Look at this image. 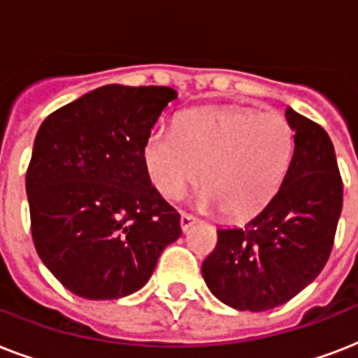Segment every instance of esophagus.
Returning <instances> with one entry per match:
<instances>
[{
    "label": "esophagus",
    "mask_w": 358,
    "mask_h": 358,
    "mask_svg": "<svg viewBox=\"0 0 358 358\" xmlns=\"http://www.w3.org/2000/svg\"><path fill=\"white\" fill-rule=\"evenodd\" d=\"M196 219L193 217V215H189V213H182V217H180V229L187 230L191 227V224H195Z\"/></svg>",
    "instance_id": "1"
}]
</instances>
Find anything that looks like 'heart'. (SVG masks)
Here are the masks:
<instances>
[{"label":"heart","mask_w":358,"mask_h":358,"mask_svg":"<svg viewBox=\"0 0 358 358\" xmlns=\"http://www.w3.org/2000/svg\"><path fill=\"white\" fill-rule=\"evenodd\" d=\"M295 154V134L280 113L206 108L185 113L176 129L146 135L143 163L165 199H178L201 178L196 202L230 219L262 212L280 189Z\"/></svg>","instance_id":"b5f03b06"}]
</instances>
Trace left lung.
I'll use <instances>...</instances> for the list:
<instances>
[{
  "mask_svg": "<svg viewBox=\"0 0 358 358\" xmlns=\"http://www.w3.org/2000/svg\"><path fill=\"white\" fill-rule=\"evenodd\" d=\"M295 154L280 189L245 227L217 229L202 277L221 303L264 312L288 303L322 273L333 249L344 185L331 137L292 108Z\"/></svg>",
  "mask_w": 358,
  "mask_h": 358,
  "instance_id": "obj_1",
  "label": "left lung"
}]
</instances>
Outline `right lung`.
I'll return each mask as SVG.
<instances>
[{
    "label": "right lung",
    "mask_w": 358,
    "mask_h": 358,
    "mask_svg": "<svg viewBox=\"0 0 358 358\" xmlns=\"http://www.w3.org/2000/svg\"><path fill=\"white\" fill-rule=\"evenodd\" d=\"M176 98L171 87L103 85L38 128L25 174L31 234L44 266L83 299L135 294L182 236L143 163L146 135Z\"/></svg>",
    "instance_id": "obj_1"
}]
</instances>
